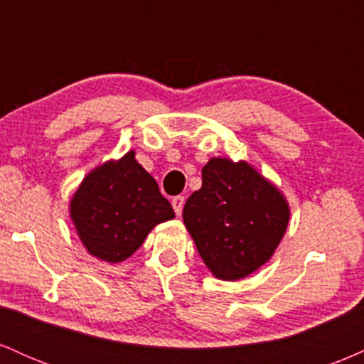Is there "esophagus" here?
<instances>
[{
  "label": "esophagus",
  "instance_id": "esophagus-1",
  "mask_svg": "<svg viewBox=\"0 0 364 364\" xmlns=\"http://www.w3.org/2000/svg\"><path fill=\"white\" fill-rule=\"evenodd\" d=\"M183 207H185V196H174L173 198V208L174 212H176V215H181L183 212Z\"/></svg>",
  "mask_w": 364,
  "mask_h": 364
}]
</instances>
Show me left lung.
Segmentation results:
<instances>
[{
	"instance_id": "8db88e82",
	"label": "left lung",
	"mask_w": 364,
	"mask_h": 364,
	"mask_svg": "<svg viewBox=\"0 0 364 364\" xmlns=\"http://www.w3.org/2000/svg\"><path fill=\"white\" fill-rule=\"evenodd\" d=\"M289 203L246 161L212 157L202 188L191 193L183 220L207 269L240 281L272 258L289 224Z\"/></svg>"
}]
</instances>
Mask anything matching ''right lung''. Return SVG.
Masks as SVG:
<instances>
[{"instance_id":"obj_1","label":"right lung","mask_w":364,"mask_h":364,"mask_svg":"<svg viewBox=\"0 0 364 364\" xmlns=\"http://www.w3.org/2000/svg\"><path fill=\"white\" fill-rule=\"evenodd\" d=\"M70 217L92 257L119 263L157 224L174 219V210L156 179L136 162L135 150H129L83 178L70 200Z\"/></svg>"}]
</instances>
